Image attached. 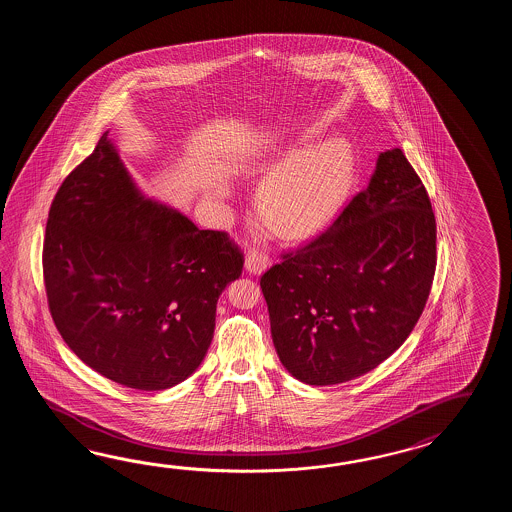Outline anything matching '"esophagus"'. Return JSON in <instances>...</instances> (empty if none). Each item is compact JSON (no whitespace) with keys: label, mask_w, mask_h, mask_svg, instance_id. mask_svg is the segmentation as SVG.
I'll return each mask as SVG.
<instances>
[{"label":"esophagus","mask_w":512,"mask_h":512,"mask_svg":"<svg viewBox=\"0 0 512 512\" xmlns=\"http://www.w3.org/2000/svg\"><path fill=\"white\" fill-rule=\"evenodd\" d=\"M269 267H271V258L263 252L252 251L245 258V269L251 274H261V272L267 271Z\"/></svg>","instance_id":"34e87169"}]
</instances>
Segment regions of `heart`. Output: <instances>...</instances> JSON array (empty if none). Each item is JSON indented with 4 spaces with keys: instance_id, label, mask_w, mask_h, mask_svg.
Masks as SVG:
<instances>
[{
    "instance_id": "obj_1",
    "label": "heart",
    "mask_w": 512,
    "mask_h": 512,
    "mask_svg": "<svg viewBox=\"0 0 512 512\" xmlns=\"http://www.w3.org/2000/svg\"><path fill=\"white\" fill-rule=\"evenodd\" d=\"M355 163L342 139L311 150H293L265 170L258 210L282 238H302L335 216L353 183Z\"/></svg>"
}]
</instances>
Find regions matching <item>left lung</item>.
<instances>
[{
  "mask_svg": "<svg viewBox=\"0 0 512 512\" xmlns=\"http://www.w3.org/2000/svg\"><path fill=\"white\" fill-rule=\"evenodd\" d=\"M430 197L401 148L379 155L335 223L261 276L283 368L311 386L357 379L403 346L435 272Z\"/></svg>",
  "mask_w": 512,
  "mask_h": 512,
  "instance_id": "left-lung-1",
  "label": "left lung"
}]
</instances>
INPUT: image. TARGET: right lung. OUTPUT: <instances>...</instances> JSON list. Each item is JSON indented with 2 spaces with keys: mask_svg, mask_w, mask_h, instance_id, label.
<instances>
[{
  "mask_svg": "<svg viewBox=\"0 0 512 512\" xmlns=\"http://www.w3.org/2000/svg\"><path fill=\"white\" fill-rule=\"evenodd\" d=\"M106 131L58 188L45 227L49 311L67 346L106 379L157 392L207 355L219 294L243 269L227 232L148 199Z\"/></svg>",
  "mask_w": 512,
  "mask_h": 512,
  "instance_id": "right-lung-1",
  "label": "right lung"
}]
</instances>
